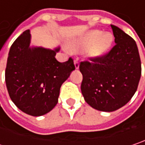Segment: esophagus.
Returning <instances> with one entry per match:
<instances>
[{
	"mask_svg": "<svg viewBox=\"0 0 145 145\" xmlns=\"http://www.w3.org/2000/svg\"><path fill=\"white\" fill-rule=\"evenodd\" d=\"M78 57H76L75 59H74V65H75V68L76 69H78L79 68V63H78Z\"/></svg>",
	"mask_w": 145,
	"mask_h": 145,
	"instance_id": "obj_1",
	"label": "esophagus"
}]
</instances>
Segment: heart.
Returning <instances> with one entry per match:
<instances>
[{
	"instance_id": "b5f03b06",
	"label": "heart",
	"mask_w": 145,
	"mask_h": 145,
	"mask_svg": "<svg viewBox=\"0 0 145 145\" xmlns=\"http://www.w3.org/2000/svg\"><path fill=\"white\" fill-rule=\"evenodd\" d=\"M114 38L111 33L98 29L90 30L83 35L72 40L68 48L73 53L81 52L86 49V54L91 59H97L102 57L112 45Z\"/></svg>"
}]
</instances>
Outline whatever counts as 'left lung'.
<instances>
[{
	"label": "left lung",
	"mask_w": 145,
	"mask_h": 145,
	"mask_svg": "<svg viewBox=\"0 0 145 145\" xmlns=\"http://www.w3.org/2000/svg\"><path fill=\"white\" fill-rule=\"evenodd\" d=\"M111 29L116 45L102 57L81 62V91L92 108L111 112L124 106L135 95L141 76L135 41L117 26Z\"/></svg>",
	"instance_id": "8db88e82"
}]
</instances>
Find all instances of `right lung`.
I'll list each match as a JSON object with an SVG mask.
<instances>
[{
	"instance_id": "right-lung-1",
	"label": "right lung",
	"mask_w": 145,
	"mask_h": 145,
	"mask_svg": "<svg viewBox=\"0 0 145 145\" xmlns=\"http://www.w3.org/2000/svg\"><path fill=\"white\" fill-rule=\"evenodd\" d=\"M29 29L18 37L10 48L5 84L16 106L33 116L45 115L57 105L60 88L75 70L73 60L59 63L60 50L30 47Z\"/></svg>"
}]
</instances>
